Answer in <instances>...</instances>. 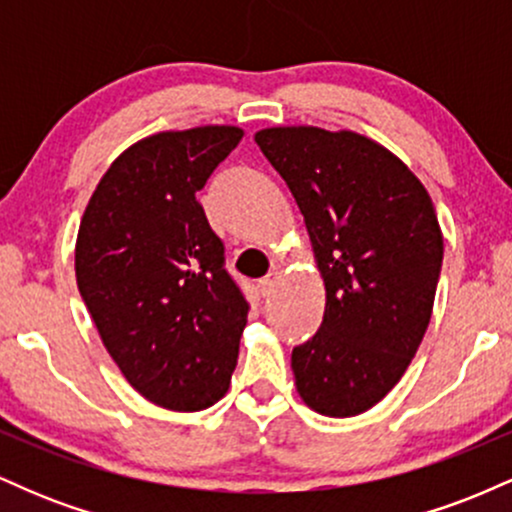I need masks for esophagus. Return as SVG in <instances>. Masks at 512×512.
I'll return each instance as SVG.
<instances>
[{"label": "esophagus", "mask_w": 512, "mask_h": 512, "mask_svg": "<svg viewBox=\"0 0 512 512\" xmlns=\"http://www.w3.org/2000/svg\"><path fill=\"white\" fill-rule=\"evenodd\" d=\"M276 284H279V274H276V272L267 274L264 279H260V293H262V296H269V293L274 291Z\"/></svg>", "instance_id": "obj_1"}]
</instances>
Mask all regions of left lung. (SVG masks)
I'll return each instance as SVG.
<instances>
[{"label":"left lung","mask_w":512,"mask_h":512,"mask_svg":"<svg viewBox=\"0 0 512 512\" xmlns=\"http://www.w3.org/2000/svg\"><path fill=\"white\" fill-rule=\"evenodd\" d=\"M255 142L303 214L325 317L291 354L298 395L332 419L399 383L431 322L443 231L424 182L366 134L264 127Z\"/></svg>","instance_id":"1"}]
</instances>
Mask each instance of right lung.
Wrapping results in <instances>:
<instances>
[{
  "label": "right lung",
  "mask_w": 512,
  "mask_h": 512,
  "mask_svg": "<svg viewBox=\"0 0 512 512\" xmlns=\"http://www.w3.org/2000/svg\"><path fill=\"white\" fill-rule=\"evenodd\" d=\"M243 134L204 125L139 139L81 216L76 286L117 368L156 407L207 409L236 370L248 303L197 192Z\"/></svg>",
  "instance_id": "add662e5"
}]
</instances>
